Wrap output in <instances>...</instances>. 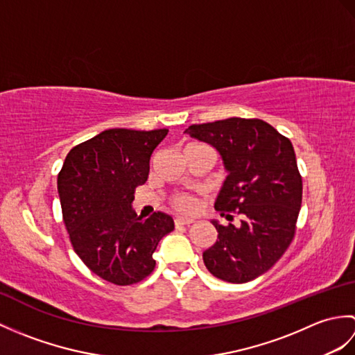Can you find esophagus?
<instances>
[{
    "mask_svg": "<svg viewBox=\"0 0 355 355\" xmlns=\"http://www.w3.org/2000/svg\"><path fill=\"white\" fill-rule=\"evenodd\" d=\"M173 221H175V225H189L193 223L192 218H184V216H177Z\"/></svg>",
    "mask_w": 355,
    "mask_h": 355,
    "instance_id": "esophagus-1",
    "label": "esophagus"
}]
</instances>
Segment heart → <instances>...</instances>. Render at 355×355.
Masks as SVG:
<instances>
[{
	"instance_id": "obj_1",
	"label": "heart",
	"mask_w": 355,
	"mask_h": 355,
	"mask_svg": "<svg viewBox=\"0 0 355 355\" xmlns=\"http://www.w3.org/2000/svg\"><path fill=\"white\" fill-rule=\"evenodd\" d=\"M173 206H175L178 210H182V212H191L195 207H197V200L192 195H187V193H180L175 195L172 200Z\"/></svg>"
}]
</instances>
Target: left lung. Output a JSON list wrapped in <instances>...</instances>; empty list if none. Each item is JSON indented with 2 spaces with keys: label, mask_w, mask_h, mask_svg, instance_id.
<instances>
[{
  "label": "left lung",
  "mask_w": 355,
  "mask_h": 355,
  "mask_svg": "<svg viewBox=\"0 0 355 355\" xmlns=\"http://www.w3.org/2000/svg\"><path fill=\"white\" fill-rule=\"evenodd\" d=\"M184 132L220 153L229 175L215 209L227 220L241 215L239 225L210 221L218 238L202 252L205 266L225 282L253 281L279 261L296 230L302 177L291 141L259 119L230 117Z\"/></svg>",
  "instance_id": "1"
}]
</instances>
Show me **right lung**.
<instances>
[{
  "mask_svg": "<svg viewBox=\"0 0 355 355\" xmlns=\"http://www.w3.org/2000/svg\"><path fill=\"white\" fill-rule=\"evenodd\" d=\"M166 134L168 130L102 131L74 146L58 175L74 252L111 284H137L153 273L155 248L173 230L168 214L141 220L132 209L135 187L146 183L150 155Z\"/></svg>",
  "mask_w": 355,
  "mask_h": 355,
  "instance_id": "add662e5",
  "label": "right lung"
}]
</instances>
